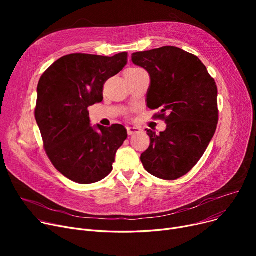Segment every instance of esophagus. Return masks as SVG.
I'll list each match as a JSON object with an SVG mask.
<instances>
[{
  "mask_svg": "<svg viewBox=\"0 0 256 256\" xmlns=\"http://www.w3.org/2000/svg\"><path fill=\"white\" fill-rule=\"evenodd\" d=\"M126 130H128V134L130 136H132V135H135V134H138V132H140L142 130L140 128H135V126H128L126 128Z\"/></svg>",
  "mask_w": 256,
  "mask_h": 256,
  "instance_id": "1",
  "label": "esophagus"
}]
</instances>
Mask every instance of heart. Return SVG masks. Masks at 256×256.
Segmentation results:
<instances>
[{
    "mask_svg": "<svg viewBox=\"0 0 256 256\" xmlns=\"http://www.w3.org/2000/svg\"><path fill=\"white\" fill-rule=\"evenodd\" d=\"M128 70H132V72H136V70H139V68H130ZM128 72V70H126Z\"/></svg>",
    "mask_w": 256,
    "mask_h": 256,
    "instance_id": "heart-1",
    "label": "heart"
}]
</instances>
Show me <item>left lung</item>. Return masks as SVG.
<instances>
[{"instance_id": "obj_1", "label": "left lung", "mask_w": 256, "mask_h": 256, "mask_svg": "<svg viewBox=\"0 0 256 256\" xmlns=\"http://www.w3.org/2000/svg\"><path fill=\"white\" fill-rule=\"evenodd\" d=\"M132 61L150 74L147 106L167 124L158 135L147 130L150 145L141 162L152 176L176 180L198 163L216 132V82L198 57L176 46L134 52Z\"/></svg>"}]
</instances>
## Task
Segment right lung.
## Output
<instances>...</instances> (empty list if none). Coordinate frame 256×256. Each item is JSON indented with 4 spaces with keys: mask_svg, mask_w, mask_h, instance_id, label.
I'll return each mask as SVG.
<instances>
[{
    "mask_svg": "<svg viewBox=\"0 0 256 256\" xmlns=\"http://www.w3.org/2000/svg\"><path fill=\"white\" fill-rule=\"evenodd\" d=\"M126 63L128 52L70 54L54 62L39 80L35 119L44 150L54 167L74 182L89 184L109 176L116 152L128 138L121 124L94 130L88 111L102 102L104 83Z\"/></svg>",
    "mask_w": 256,
    "mask_h": 256,
    "instance_id": "add662e5",
    "label": "right lung"
}]
</instances>
